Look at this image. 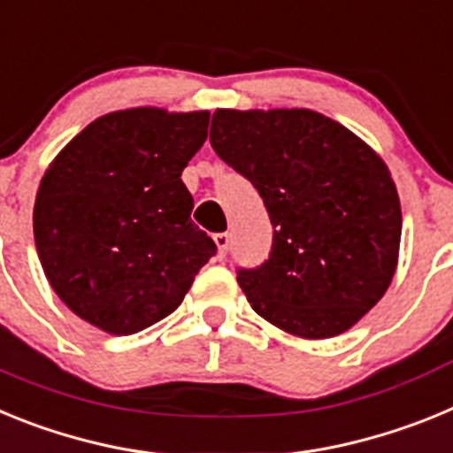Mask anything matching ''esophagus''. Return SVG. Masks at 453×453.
Returning a JSON list of instances; mask_svg holds the SVG:
<instances>
[{
	"label": "esophagus",
	"mask_w": 453,
	"mask_h": 453,
	"mask_svg": "<svg viewBox=\"0 0 453 453\" xmlns=\"http://www.w3.org/2000/svg\"><path fill=\"white\" fill-rule=\"evenodd\" d=\"M213 240H215V245H218V256L219 258H224L226 251H229V242H231L229 234H215Z\"/></svg>",
	"instance_id": "1"
}]
</instances>
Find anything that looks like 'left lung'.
Wrapping results in <instances>:
<instances>
[{
  "instance_id": "1",
  "label": "left lung",
  "mask_w": 453,
  "mask_h": 453,
  "mask_svg": "<svg viewBox=\"0 0 453 453\" xmlns=\"http://www.w3.org/2000/svg\"><path fill=\"white\" fill-rule=\"evenodd\" d=\"M211 145L258 190L274 226L270 258L238 270L251 308L306 340L351 329L399 261L402 206L381 156L308 108H218Z\"/></svg>"
}]
</instances>
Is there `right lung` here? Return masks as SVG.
Wrapping results in <instances>:
<instances>
[{
    "mask_svg": "<svg viewBox=\"0 0 453 453\" xmlns=\"http://www.w3.org/2000/svg\"><path fill=\"white\" fill-rule=\"evenodd\" d=\"M208 119V111H115L47 167L34 206L40 265L61 302L92 326L131 335L167 318L218 250L192 224L181 181Z\"/></svg>",
    "mask_w": 453,
    "mask_h": 453,
    "instance_id": "obj_1",
    "label": "right lung"
}]
</instances>
